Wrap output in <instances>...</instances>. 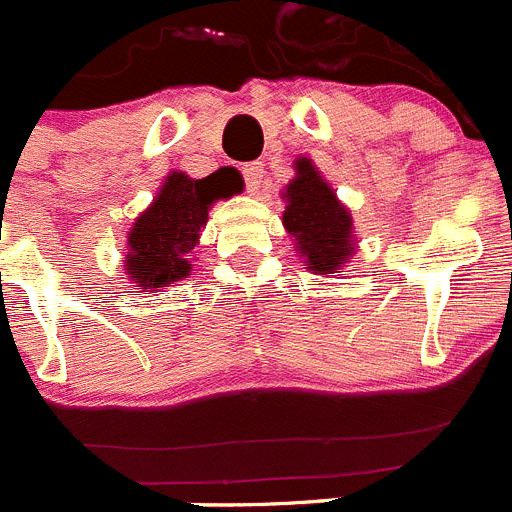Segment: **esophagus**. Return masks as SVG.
Segmentation results:
<instances>
[{
	"label": "esophagus",
	"mask_w": 512,
	"mask_h": 512,
	"mask_svg": "<svg viewBox=\"0 0 512 512\" xmlns=\"http://www.w3.org/2000/svg\"><path fill=\"white\" fill-rule=\"evenodd\" d=\"M241 171H243V179H246L248 192H256L261 184V179H264V164H261V161H253V164L243 166Z\"/></svg>",
	"instance_id": "34e87169"
}]
</instances>
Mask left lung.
<instances>
[{"mask_svg":"<svg viewBox=\"0 0 512 512\" xmlns=\"http://www.w3.org/2000/svg\"><path fill=\"white\" fill-rule=\"evenodd\" d=\"M297 176L284 189L282 223L312 274H336L356 251L351 212L338 202L310 158H297Z\"/></svg>","mask_w":512,"mask_h":512,"instance_id":"8db88e82","label":"left lung"}]
</instances>
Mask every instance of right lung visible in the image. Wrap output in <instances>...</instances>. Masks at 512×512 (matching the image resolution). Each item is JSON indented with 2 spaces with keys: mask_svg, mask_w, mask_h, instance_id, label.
I'll list each match as a JSON object with an SVG mask.
<instances>
[{
  "mask_svg": "<svg viewBox=\"0 0 512 512\" xmlns=\"http://www.w3.org/2000/svg\"><path fill=\"white\" fill-rule=\"evenodd\" d=\"M223 171L189 179L184 171L166 176L156 200L133 223L125 248V271L143 292L171 287L192 271V251L207 223V210L220 197L238 192Z\"/></svg>",
  "mask_w": 512,
  "mask_h": 512,
  "instance_id": "add662e5",
  "label": "right lung"
}]
</instances>
